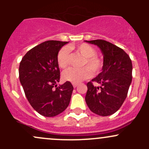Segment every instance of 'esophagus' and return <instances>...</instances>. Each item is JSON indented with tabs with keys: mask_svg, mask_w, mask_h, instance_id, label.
Segmentation results:
<instances>
[{
	"mask_svg": "<svg viewBox=\"0 0 149 149\" xmlns=\"http://www.w3.org/2000/svg\"><path fill=\"white\" fill-rule=\"evenodd\" d=\"M78 85H79V84H78V83H73V86L74 87V88L77 87Z\"/></svg>",
	"mask_w": 149,
	"mask_h": 149,
	"instance_id": "esophagus-1",
	"label": "esophagus"
}]
</instances>
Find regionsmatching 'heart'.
<instances>
[{
    "label": "heart",
    "mask_w": 149,
    "mask_h": 149,
    "mask_svg": "<svg viewBox=\"0 0 149 149\" xmlns=\"http://www.w3.org/2000/svg\"><path fill=\"white\" fill-rule=\"evenodd\" d=\"M69 49H76V52L84 57L81 68H69L63 73L62 77L66 81L71 83H79L86 79L91 77L92 75L91 70L94 73H98L103 67V60L97 55V51L90 45L83 43L77 47L70 46ZM66 47L60 49L57 55V63L61 68H65L69 63V50ZM91 69V70L90 69Z\"/></svg>",
    "instance_id": "obj_1"
}]
</instances>
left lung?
<instances>
[{
  "label": "left lung",
  "mask_w": 149,
  "mask_h": 149,
  "mask_svg": "<svg viewBox=\"0 0 149 149\" xmlns=\"http://www.w3.org/2000/svg\"><path fill=\"white\" fill-rule=\"evenodd\" d=\"M97 45L104 57L102 72L87 85L85 100L90 110L100 116H108L120 108L132 81L131 60L121 48L103 40L86 41ZM93 82L100 83L95 87Z\"/></svg>",
  "instance_id": "8db88e82"
}]
</instances>
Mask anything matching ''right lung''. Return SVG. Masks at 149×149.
I'll use <instances>...</instances> for the list:
<instances>
[{
	"mask_svg": "<svg viewBox=\"0 0 149 149\" xmlns=\"http://www.w3.org/2000/svg\"><path fill=\"white\" fill-rule=\"evenodd\" d=\"M67 43L56 40L44 42L29 50L19 65V80L29 102L45 117L59 115L70 103L73 90L71 83L57 85L60 81L57 55Z\"/></svg>",
	"mask_w": 149,
	"mask_h": 149,
	"instance_id": "1",
	"label": "right lung"
}]
</instances>
